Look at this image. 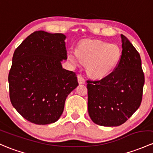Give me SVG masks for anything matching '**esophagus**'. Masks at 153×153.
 I'll return each mask as SVG.
<instances>
[{
	"label": "esophagus",
	"instance_id": "1",
	"mask_svg": "<svg viewBox=\"0 0 153 153\" xmlns=\"http://www.w3.org/2000/svg\"><path fill=\"white\" fill-rule=\"evenodd\" d=\"M78 83H79V84H84L85 82H86L85 81L84 78H83L81 75H79L78 76Z\"/></svg>",
	"mask_w": 153,
	"mask_h": 153
}]
</instances>
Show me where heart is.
Returning a JSON list of instances; mask_svg holds the SVG:
<instances>
[{"label": "heart", "instance_id": "heart-1", "mask_svg": "<svg viewBox=\"0 0 153 153\" xmlns=\"http://www.w3.org/2000/svg\"><path fill=\"white\" fill-rule=\"evenodd\" d=\"M120 56L121 51L117 45L94 40L80 44L76 53L71 52L68 54V59L74 65H77L80 61L88 64L89 75L100 78L110 73L118 63Z\"/></svg>", "mask_w": 153, "mask_h": 153}]
</instances>
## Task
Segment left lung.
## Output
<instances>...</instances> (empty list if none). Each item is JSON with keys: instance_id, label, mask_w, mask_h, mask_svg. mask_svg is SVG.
I'll use <instances>...</instances> for the list:
<instances>
[{"instance_id": "1", "label": "left lung", "mask_w": 153, "mask_h": 153, "mask_svg": "<svg viewBox=\"0 0 153 153\" xmlns=\"http://www.w3.org/2000/svg\"><path fill=\"white\" fill-rule=\"evenodd\" d=\"M122 56L115 70L100 81H87L88 112L93 123L115 127L127 121L141 105L144 75L141 57L121 34Z\"/></svg>"}]
</instances>
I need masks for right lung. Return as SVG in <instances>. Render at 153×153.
<instances>
[{
    "label": "right lung",
    "instance_id": "right-lung-1",
    "mask_svg": "<svg viewBox=\"0 0 153 153\" xmlns=\"http://www.w3.org/2000/svg\"><path fill=\"white\" fill-rule=\"evenodd\" d=\"M66 36L43 30L32 33L15 50L9 74V97L22 117L36 125L57 121L64 103L78 86L75 72L62 67Z\"/></svg>",
    "mask_w": 153,
    "mask_h": 153
}]
</instances>
